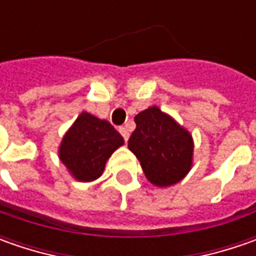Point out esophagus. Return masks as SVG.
<instances>
[{
  "label": "esophagus",
  "mask_w": 256,
  "mask_h": 256,
  "mask_svg": "<svg viewBox=\"0 0 256 256\" xmlns=\"http://www.w3.org/2000/svg\"><path fill=\"white\" fill-rule=\"evenodd\" d=\"M120 132H121V135L124 136V140L128 141V138H130V126H128V125H122V126L120 128Z\"/></svg>",
  "instance_id": "34e87169"
}]
</instances>
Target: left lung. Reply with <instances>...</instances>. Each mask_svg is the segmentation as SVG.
Masks as SVG:
<instances>
[{
  "mask_svg": "<svg viewBox=\"0 0 256 256\" xmlns=\"http://www.w3.org/2000/svg\"><path fill=\"white\" fill-rule=\"evenodd\" d=\"M134 121L136 128L128 148L140 160L148 181L156 186L181 181L192 165L191 134L156 106L135 115Z\"/></svg>",
  "mask_w": 256,
  "mask_h": 256,
  "instance_id": "left-lung-1",
  "label": "left lung"
}]
</instances>
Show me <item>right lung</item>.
<instances>
[{
	"mask_svg": "<svg viewBox=\"0 0 256 256\" xmlns=\"http://www.w3.org/2000/svg\"><path fill=\"white\" fill-rule=\"evenodd\" d=\"M124 144L121 134L105 120L82 112L60 146V160L75 180L90 182L102 175L106 160Z\"/></svg>",
	"mask_w": 256,
	"mask_h": 256,
	"instance_id": "1",
	"label": "right lung"
}]
</instances>
